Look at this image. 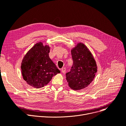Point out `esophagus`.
<instances>
[{
	"label": "esophagus",
	"mask_w": 126,
	"mask_h": 126,
	"mask_svg": "<svg viewBox=\"0 0 126 126\" xmlns=\"http://www.w3.org/2000/svg\"><path fill=\"white\" fill-rule=\"evenodd\" d=\"M61 71H62V72H63V74H65V72H66V68H65V67L62 68L61 69Z\"/></svg>",
	"instance_id": "obj_1"
}]
</instances>
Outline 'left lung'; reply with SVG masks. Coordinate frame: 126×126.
Here are the masks:
<instances>
[{
    "instance_id": "left-lung-1",
    "label": "left lung",
    "mask_w": 126,
    "mask_h": 126,
    "mask_svg": "<svg viewBox=\"0 0 126 126\" xmlns=\"http://www.w3.org/2000/svg\"><path fill=\"white\" fill-rule=\"evenodd\" d=\"M73 65L66 74V79L72 89L85 88L93 81L97 71L95 60L85 44L79 43L71 51Z\"/></svg>"
}]
</instances>
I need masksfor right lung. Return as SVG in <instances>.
Here are the masks:
<instances>
[{
	"mask_svg": "<svg viewBox=\"0 0 126 126\" xmlns=\"http://www.w3.org/2000/svg\"><path fill=\"white\" fill-rule=\"evenodd\" d=\"M49 46L36 43L24 57L21 65L23 78L31 86L40 88L47 85L60 71L49 57Z\"/></svg>",
	"mask_w": 126,
	"mask_h": 126,
	"instance_id": "right-lung-1",
	"label": "right lung"
}]
</instances>
